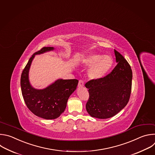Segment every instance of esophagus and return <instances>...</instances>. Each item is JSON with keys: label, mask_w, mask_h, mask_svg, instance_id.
<instances>
[{"label": "esophagus", "mask_w": 155, "mask_h": 155, "mask_svg": "<svg viewBox=\"0 0 155 155\" xmlns=\"http://www.w3.org/2000/svg\"><path fill=\"white\" fill-rule=\"evenodd\" d=\"M84 81H83L82 80L80 79V80L79 81V83H78V87L81 88V87H82L84 86Z\"/></svg>", "instance_id": "34e87169"}]
</instances>
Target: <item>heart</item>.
Wrapping results in <instances>:
<instances>
[{
	"label": "heart",
	"instance_id": "1",
	"mask_svg": "<svg viewBox=\"0 0 155 155\" xmlns=\"http://www.w3.org/2000/svg\"><path fill=\"white\" fill-rule=\"evenodd\" d=\"M84 64L87 67H90L88 71V76L93 79H98L108 73L113 64V58L109 55L93 54L84 60Z\"/></svg>",
	"mask_w": 155,
	"mask_h": 155
}]
</instances>
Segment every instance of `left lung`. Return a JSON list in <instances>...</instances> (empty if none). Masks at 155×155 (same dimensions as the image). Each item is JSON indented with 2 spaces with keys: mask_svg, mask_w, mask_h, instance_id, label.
<instances>
[{
  "mask_svg": "<svg viewBox=\"0 0 155 155\" xmlns=\"http://www.w3.org/2000/svg\"><path fill=\"white\" fill-rule=\"evenodd\" d=\"M117 65L112 71L98 79L85 83L89 98L86 110L90 116L108 118L118 114L128 104L132 87L131 68L123 56L114 49Z\"/></svg>",
  "mask_w": 155,
  "mask_h": 155,
  "instance_id": "1",
  "label": "left lung"
}]
</instances>
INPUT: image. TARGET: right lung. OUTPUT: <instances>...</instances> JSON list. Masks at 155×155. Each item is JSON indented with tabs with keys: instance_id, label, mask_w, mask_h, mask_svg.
<instances>
[{
	"instance_id": "1",
	"label": "right lung",
	"mask_w": 155,
	"mask_h": 155,
	"mask_svg": "<svg viewBox=\"0 0 155 155\" xmlns=\"http://www.w3.org/2000/svg\"><path fill=\"white\" fill-rule=\"evenodd\" d=\"M53 49L52 47H43L35 52L30 58L21 76L22 95L27 107L35 115L47 120L57 118L64 112L68 100L78 84V80L75 79H58L43 90L35 89L30 85L28 70L35 55Z\"/></svg>"
}]
</instances>
